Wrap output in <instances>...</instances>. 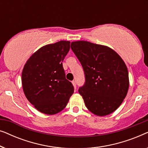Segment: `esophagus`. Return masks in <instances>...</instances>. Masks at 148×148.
<instances>
[{"instance_id":"obj_1","label":"esophagus","mask_w":148,"mask_h":148,"mask_svg":"<svg viewBox=\"0 0 148 148\" xmlns=\"http://www.w3.org/2000/svg\"><path fill=\"white\" fill-rule=\"evenodd\" d=\"M72 84H73V86H74V88H75V90H76V88H77V85H76V82H75V81H73V82H72Z\"/></svg>"}]
</instances>
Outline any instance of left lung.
<instances>
[{
	"label": "left lung",
	"mask_w": 148,
	"mask_h": 148,
	"mask_svg": "<svg viewBox=\"0 0 148 148\" xmlns=\"http://www.w3.org/2000/svg\"><path fill=\"white\" fill-rule=\"evenodd\" d=\"M71 47L84 71L86 82L79 93L86 106L100 116L113 112L128 92L129 73L125 62L106 46L77 41L71 42Z\"/></svg>",
	"instance_id": "1"
}]
</instances>
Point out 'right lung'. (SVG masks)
Returning a JSON list of instances; mask_svg holds the SVG:
<instances>
[{"instance_id": "right-lung-1", "label": "right lung", "mask_w": 148, "mask_h": 148, "mask_svg": "<svg viewBox=\"0 0 148 148\" xmlns=\"http://www.w3.org/2000/svg\"><path fill=\"white\" fill-rule=\"evenodd\" d=\"M69 49V41L48 44L32 54L24 65L21 77L24 94L44 114H54L63 110L74 92L62 66Z\"/></svg>"}]
</instances>
